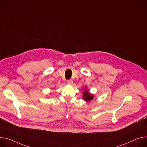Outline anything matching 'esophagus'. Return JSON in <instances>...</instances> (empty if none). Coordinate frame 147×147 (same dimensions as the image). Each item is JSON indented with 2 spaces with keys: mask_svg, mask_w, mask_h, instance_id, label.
<instances>
[{
  "mask_svg": "<svg viewBox=\"0 0 147 147\" xmlns=\"http://www.w3.org/2000/svg\"><path fill=\"white\" fill-rule=\"evenodd\" d=\"M67 83L69 84H73V80H68L67 81Z\"/></svg>",
  "mask_w": 147,
  "mask_h": 147,
  "instance_id": "obj_1",
  "label": "esophagus"
}]
</instances>
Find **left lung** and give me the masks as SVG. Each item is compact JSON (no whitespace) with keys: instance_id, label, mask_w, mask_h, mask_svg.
I'll list each match as a JSON object with an SVG mask.
<instances>
[{"instance_id":"1","label":"left lung","mask_w":147,"mask_h":147,"mask_svg":"<svg viewBox=\"0 0 147 147\" xmlns=\"http://www.w3.org/2000/svg\"><path fill=\"white\" fill-rule=\"evenodd\" d=\"M83 94L84 100L86 101H89L92 100L93 97H94V96H93L92 95L90 94L87 91H85L84 92H83Z\"/></svg>"}]
</instances>
